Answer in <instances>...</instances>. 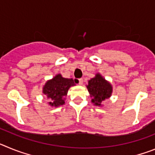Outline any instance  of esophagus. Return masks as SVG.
Masks as SVG:
<instances>
[{"label":"esophagus","mask_w":155,"mask_h":155,"mask_svg":"<svg viewBox=\"0 0 155 155\" xmlns=\"http://www.w3.org/2000/svg\"><path fill=\"white\" fill-rule=\"evenodd\" d=\"M75 83L78 84H80V85H81L82 84H83V79L82 78H80V79H75L74 80Z\"/></svg>","instance_id":"1"}]
</instances>
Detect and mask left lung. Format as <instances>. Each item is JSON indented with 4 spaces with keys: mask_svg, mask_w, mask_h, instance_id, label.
I'll list each match as a JSON object with an SVG mask.
<instances>
[{
    "mask_svg": "<svg viewBox=\"0 0 155 155\" xmlns=\"http://www.w3.org/2000/svg\"><path fill=\"white\" fill-rule=\"evenodd\" d=\"M86 87L91 98V102L98 107H102L103 101L110 98L113 93V86L110 82L99 73L88 81Z\"/></svg>",
    "mask_w": 155,
    "mask_h": 155,
    "instance_id": "8db88e82",
    "label": "left lung"
}]
</instances>
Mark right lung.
<instances>
[{"label": "right lung", "mask_w": 155, "mask_h": 155, "mask_svg": "<svg viewBox=\"0 0 155 155\" xmlns=\"http://www.w3.org/2000/svg\"><path fill=\"white\" fill-rule=\"evenodd\" d=\"M74 85L73 79L65 78L61 74H57L45 83L42 87V93L50 100L49 105L57 108L65 104L68 90Z\"/></svg>", "instance_id": "1"}]
</instances>
